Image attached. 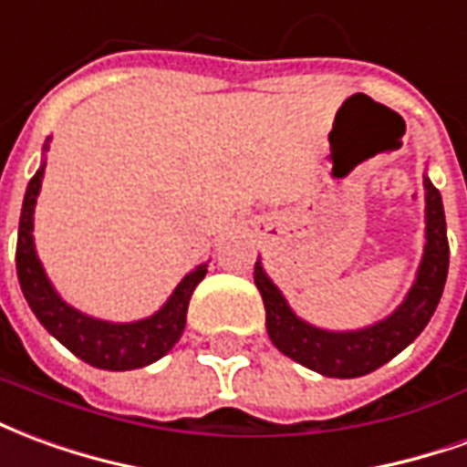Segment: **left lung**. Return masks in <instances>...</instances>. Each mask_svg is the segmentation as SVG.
Masks as SVG:
<instances>
[{"mask_svg":"<svg viewBox=\"0 0 467 467\" xmlns=\"http://www.w3.org/2000/svg\"><path fill=\"white\" fill-rule=\"evenodd\" d=\"M425 216H428V244L420 264L418 281L412 284L408 299L385 322L359 332H324L302 322L286 306L279 289L271 284L264 269L254 266V281L266 309V332L274 347L292 357L294 362L309 367L324 377H362L389 362L428 327L430 317L438 309L440 296L448 279L451 246L445 231V211L440 191L425 178Z\"/></svg>","mask_w":467,"mask_h":467,"instance_id":"8db88e82","label":"left lung"}]
</instances>
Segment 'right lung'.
<instances>
[{
	"label": "right lung",
	"instance_id": "right-lung-1",
	"mask_svg": "<svg viewBox=\"0 0 467 467\" xmlns=\"http://www.w3.org/2000/svg\"><path fill=\"white\" fill-rule=\"evenodd\" d=\"M42 173H45V165L29 181L25 203H22V216H19V236H16V276H19V286L29 309L35 312L42 327L67 347L72 355L100 369H115V372L138 369L168 355L186 329L188 302H191L193 289L206 276V264L191 271L171 294L163 309L143 322L110 324L85 317L59 299L35 254L32 213H35L39 186H42Z\"/></svg>",
	"mask_w": 467,
	"mask_h": 467
}]
</instances>
